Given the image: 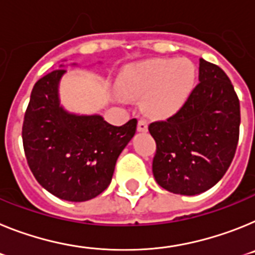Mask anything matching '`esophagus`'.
Instances as JSON below:
<instances>
[{"label": "esophagus", "instance_id": "obj_1", "mask_svg": "<svg viewBox=\"0 0 255 255\" xmlns=\"http://www.w3.org/2000/svg\"><path fill=\"white\" fill-rule=\"evenodd\" d=\"M147 122L143 121V119H141V121H138V125H137V130L138 132H146L147 130Z\"/></svg>", "mask_w": 255, "mask_h": 255}]
</instances>
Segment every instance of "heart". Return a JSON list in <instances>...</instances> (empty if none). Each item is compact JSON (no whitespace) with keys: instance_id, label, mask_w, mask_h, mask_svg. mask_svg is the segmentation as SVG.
<instances>
[{"instance_id":"obj_1","label":"heart","mask_w":255,"mask_h":255,"mask_svg":"<svg viewBox=\"0 0 255 255\" xmlns=\"http://www.w3.org/2000/svg\"><path fill=\"white\" fill-rule=\"evenodd\" d=\"M195 79L189 60L151 59L130 64L119 73L115 87L128 99L142 97L143 112L154 118H167L185 103Z\"/></svg>"}]
</instances>
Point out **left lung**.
Here are the masks:
<instances>
[{"label":"left lung","mask_w":255,"mask_h":255,"mask_svg":"<svg viewBox=\"0 0 255 255\" xmlns=\"http://www.w3.org/2000/svg\"><path fill=\"white\" fill-rule=\"evenodd\" d=\"M240 103L220 66L199 61V83L174 115L154 122L152 174L173 194L198 195L225 176L239 141Z\"/></svg>","instance_id":"1"}]
</instances>
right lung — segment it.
Returning <instances> with one entry per match:
<instances>
[{
	"label": "right lung",
	"instance_id": "obj_1",
	"mask_svg": "<svg viewBox=\"0 0 255 255\" xmlns=\"http://www.w3.org/2000/svg\"><path fill=\"white\" fill-rule=\"evenodd\" d=\"M64 66L34 85L21 136L28 165L39 185L63 200L79 203L96 198L110 185L117 159L136 133L137 121L115 127L99 114L64 109L59 97Z\"/></svg>",
	"mask_w": 255,
	"mask_h": 255
}]
</instances>
